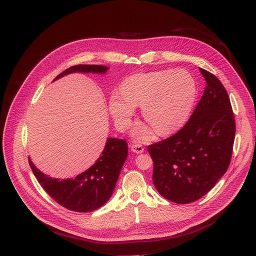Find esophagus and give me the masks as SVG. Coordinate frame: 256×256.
Instances as JSON below:
<instances>
[{"instance_id":"1","label":"esophagus","mask_w":256,"mask_h":256,"mask_svg":"<svg viewBox=\"0 0 256 256\" xmlns=\"http://www.w3.org/2000/svg\"><path fill=\"white\" fill-rule=\"evenodd\" d=\"M130 150H132L134 152L142 154L144 148V146H140V144H130Z\"/></svg>"}]
</instances>
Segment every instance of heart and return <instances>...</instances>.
<instances>
[{
    "label": "heart",
    "mask_w": 256,
    "mask_h": 256,
    "mask_svg": "<svg viewBox=\"0 0 256 256\" xmlns=\"http://www.w3.org/2000/svg\"><path fill=\"white\" fill-rule=\"evenodd\" d=\"M196 94L195 80L185 70L138 73L122 82L120 94L112 96L108 108L116 126L122 130L130 122L134 106H140L144 120L156 134L168 136L186 122ZM148 134L144 128L136 130L140 138Z\"/></svg>",
    "instance_id": "heart-1"
}]
</instances>
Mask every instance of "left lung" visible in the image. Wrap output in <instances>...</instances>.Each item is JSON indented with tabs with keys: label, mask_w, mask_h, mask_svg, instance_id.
<instances>
[{
	"label": "left lung",
	"mask_w": 256,
	"mask_h": 256,
	"mask_svg": "<svg viewBox=\"0 0 256 256\" xmlns=\"http://www.w3.org/2000/svg\"><path fill=\"white\" fill-rule=\"evenodd\" d=\"M206 88L187 124L175 134L150 144L152 182L166 199L178 204L207 194L226 173L235 138V118L220 80L200 68Z\"/></svg>",
	"instance_id": "1"
}]
</instances>
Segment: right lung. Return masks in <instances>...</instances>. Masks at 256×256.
Wrapping results in <instances>:
<instances>
[{
  "instance_id": "right-lung-1",
  "label": "right lung",
  "mask_w": 256,
  "mask_h": 256,
  "mask_svg": "<svg viewBox=\"0 0 256 256\" xmlns=\"http://www.w3.org/2000/svg\"><path fill=\"white\" fill-rule=\"evenodd\" d=\"M108 69L104 65H75L64 70L54 80L74 72L104 74ZM126 158L128 142L110 138L96 164L74 179L51 178L39 171L30 158L29 164L39 184L58 204L75 212H92L100 208L112 197Z\"/></svg>"
}]
</instances>
